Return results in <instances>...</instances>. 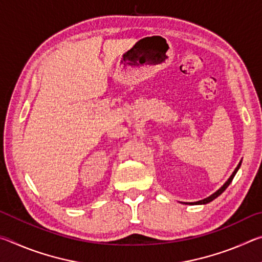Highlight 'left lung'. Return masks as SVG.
<instances>
[{"label":"left lung","mask_w":262,"mask_h":262,"mask_svg":"<svg viewBox=\"0 0 262 262\" xmlns=\"http://www.w3.org/2000/svg\"><path fill=\"white\" fill-rule=\"evenodd\" d=\"M241 165H242V161L239 162V164L237 165V167L234 168V171L232 172V174L230 176V178L225 181L224 183V185L222 186V187L220 188V189H217L215 193H212L211 195H209V196L208 198H206V199H203V200H200V201H196V202H181V203H184V205H207V203H209V202H211L212 200H215L216 198H219L220 195L224 192L225 189L228 188V186L231 184V181H232V179H233V177L236 176V173H237V171L239 170V167H241Z\"/></svg>","instance_id":"left-lung-1"}]
</instances>
